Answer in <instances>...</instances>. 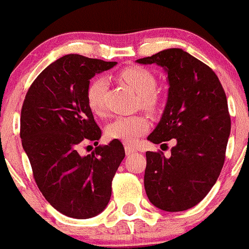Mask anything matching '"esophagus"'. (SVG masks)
Listing matches in <instances>:
<instances>
[{"mask_svg": "<svg viewBox=\"0 0 249 249\" xmlns=\"http://www.w3.org/2000/svg\"><path fill=\"white\" fill-rule=\"evenodd\" d=\"M124 151H125V155H133V153L137 152V148L132 147V146H129V145H125Z\"/></svg>", "mask_w": 249, "mask_h": 249, "instance_id": "1", "label": "esophagus"}]
</instances>
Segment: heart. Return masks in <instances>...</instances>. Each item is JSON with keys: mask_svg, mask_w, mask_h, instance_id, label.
Segmentation results:
<instances>
[{"mask_svg": "<svg viewBox=\"0 0 249 249\" xmlns=\"http://www.w3.org/2000/svg\"><path fill=\"white\" fill-rule=\"evenodd\" d=\"M119 76L138 93V106L150 112H156L160 107V94L156 91L155 74L142 66L124 68ZM107 81L104 76H97L89 84L86 89V101L89 109L96 115L104 114V94ZM150 128V120L146 115L137 114L120 116L112 120L106 127L109 139L119 140L124 143H135Z\"/></svg>", "mask_w": 249, "mask_h": 249, "instance_id": "1", "label": "heart"}]
</instances>
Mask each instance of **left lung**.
<instances>
[{
	"label": "left lung",
	"mask_w": 249,
	"mask_h": 249,
	"mask_svg": "<svg viewBox=\"0 0 249 249\" xmlns=\"http://www.w3.org/2000/svg\"><path fill=\"white\" fill-rule=\"evenodd\" d=\"M137 62L162 66L170 85L162 120L147 140H176L170 158L162 151L146 152V194L158 209L184 211L207 196L224 165L231 127L227 96L216 73L182 49Z\"/></svg>",
	"instance_id": "left-lung-1"
}]
</instances>
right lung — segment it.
I'll list each match as a JSON object with an SVG mask.
<instances>
[{
	"mask_svg": "<svg viewBox=\"0 0 249 249\" xmlns=\"http://www.w3.org/2000/svg\"><path fill=\"white\" fill-rule=\"evenodd\" d=\"M116 62L69 55L49 65L31 84L20 117V138L33 178L58 212L79 219L101 213L124 158L121 142L81 156L83 143H98L102 130L86 101L89 79Z\"/></svg>",
	"mask_w": 249,
	"mask_h": 249,
	"instance_id": "1",
	"label": "right lung"
}]
</instances>
